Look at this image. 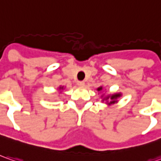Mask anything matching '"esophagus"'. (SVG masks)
<instances>
[{
  "label": "esophagus",
  "instance_id": "obj_1",
  "mask_svg": "<svg viewBox=\"0 0 161 161\" xmlns=\"http://www.w3.org/2000/svg\"><path fill=\"white\" fill-rule=\"evenodd\" d=\"M77 86H85V82H84V81H78V82H77Z\"/></svg>",
  "mask_w": 161,
  "mask_h": 161
}]
</instances>
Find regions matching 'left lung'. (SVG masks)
I'll return each instance as SVG.
<instances>
[{
    "label": "left lung",
    "instance_id": "1",
    "mask_svg": "<svg viewBox=\"0 0 161 161\" xmlns=\"http://www.w3.org/2000/svg\"><path fill=\"white\" fill-rule=\"evenodd\" d=\"M102 89H103L102 87H99V88H98V91H101ZM119 96H120V94H114V95H112V96L110 97V100H111V102L109 103V104L116 103V102H117V101H116V99H117L118 97H119ZM108 97H107V99H108Z\"/></svg>",
    "mask_w": 161,
    "mask_h": 161
}]
</instances>
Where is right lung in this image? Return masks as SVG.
<instances>
[{"label":"right lung","mask_w":161,"mask_h":161,"mask_svg":"<svg viewBox=\"0 0 161 161\" xmlns=\"http://www.w3.org/2000/svg\"><path fill=\"white\" fill-rule=\"evenodd\" d=\"M61 88H62V87H60V88H59V89H61Z\"/></svg>","instance_id":"right-lung-1"}]
</instances>
